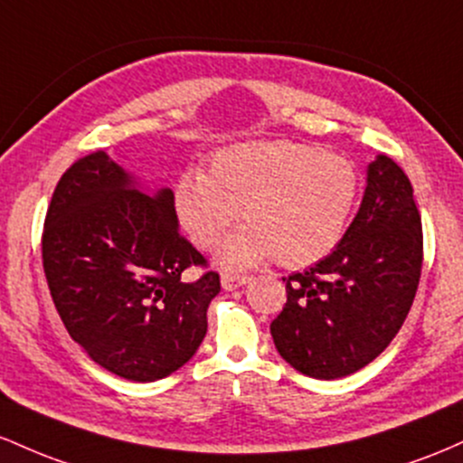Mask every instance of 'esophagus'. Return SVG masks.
I'll use <instances>...</instances> for the list:
<instances>
[{
  "label": "esophagus",
  "mask_w": 463,
  "mask_h": 463,
  "mask_svg": "<svg viewBox=\"0 0 463 463\" xmlns=\"http://www.w3.org/2000/svg\"><path fill=\"white\" fill-rule=\"evenodd\" d=\"M249 282L247 275H236V273H222L221 275V287L225 290H236L241 287H245Z\"/></svg>",
  "instance_id": "esophagus-1"
}]
</instances>
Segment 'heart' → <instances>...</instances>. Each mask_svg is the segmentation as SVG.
<instances>
[{
  "label": "heart",
  "mask_w": 463,
  "mask_h": 463,
  "mask_svg": "<svg viewBox=\"0 0 463 463\" xmlns=\"http://www.w3.org/2000/svg\"><path fill=\"white\" fill-rule=\"evenodd\" d=\"M356 196L358 173L350 159L278 139L222 148L207 175H181L175 210L201 249L216 247L241 212L247 227L222 245V267H251L275 256L282 267L304 269L339 245Z\"/></svg>",
  "instance_id": "b5f03b06"
}]
</instances>
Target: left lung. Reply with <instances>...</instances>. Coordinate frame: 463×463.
Masks as SVG:
<instances>
[{
    "instance_id": "obj_1",
    "label": "left lung",
    "mask_w": 463,
    "mask_h": 463,
    "mask_svg": "<svg viewBox=\"0 0 463 463\" xmlns=\"http://www.w3.org/2000/svg\"><path fill=\"white\" fill-rule=\"evenodd\" d=\"M422 273V218L402 168L378 155L335 251L284 278L271 336L290 367L335 381L372 363L402 328Z\"/></svg>"
}]
</instances>
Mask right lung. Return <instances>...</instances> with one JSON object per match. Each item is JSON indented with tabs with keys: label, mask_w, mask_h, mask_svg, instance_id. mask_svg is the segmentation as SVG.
<instances>
[{
	"label": "right lung",
	"mask_w": 463,
	"mask_h": 463,
	"mask_svg": "<svg viewBox=\"0 0 463 463\" xmlns=\"http://www.w3.org/2000/svg\"><path fill=\"white\" fill-rule=\"evenodd\" d=\"M43 271L67 332L98 365L153 383L184 367L207 332L216 271L181 236L175 194L153 196L105 150L65 170L45 216Z\"/></svg>",
	"instance_id": "1"
}]
</instances>
